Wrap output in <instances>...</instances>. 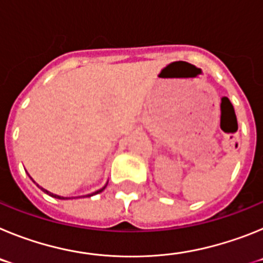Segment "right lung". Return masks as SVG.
I'll use <instances>...</instances> for the list:
<instances>
[{
  "instance_id": "1",
  "label": "right lung",
  "mask_w": 263,
  "mask_h": 263,
  "mask_svg": "<svg viewBox=\"0 0 263 263\" xmlns=\"http://www.w3.org/2000/svg\"><path fill=\"white\" fill-rule=\"evenodd\" d=\"M36 185H38V184H36ZM38 187H39V185H38ZM105 187H106V185H105ZM105 187H103V188H101V190H99V191L93 192V194H90V195H87V196H93V195H96V194H100V192H103V191H104V190H105ZM39 188H41L42 191H43V192H46V194H47V195H50V196H52V197H57V199H67V197H63V196H58V195H53V194H51V192H48V191H47V190H45V188H42V187H39Z\"/></svg>"
}]
</instances>
